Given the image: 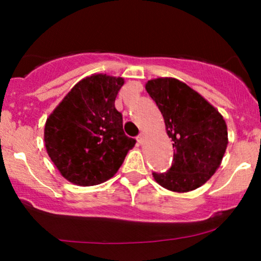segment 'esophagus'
Segmentation results:
<instances>
[{
    "label": "esophagus",
    "instance_id": "34e87169",
    "mask_svg": "<svg viewBox=\"0 0 261 261\" xmlns=\"http://www.w3.org/2000/svg\"><path fill=\"white\" fill-rule=\"evenodd\" d=\"M137 141H138V144H139V145H141V144L144 143V136H143V134H140V136L137 138Z\"/></svg>",
    "mask_w": 261,
    "mask_h": 261
}]
</instances>
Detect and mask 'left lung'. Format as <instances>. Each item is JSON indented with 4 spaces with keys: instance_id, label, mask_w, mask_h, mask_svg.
I'll use <instances>...</instances> for the list:
<instances>
[{
    "instance_id": "obj_1",
    "label": "left lung",
    "mask_w": 261,
    "mask_h": 261,
    "mask_svg": "<svg viewBox=\"0 0 261 261\" xmlns=\"http://www.w3.org/2000/svg\"><path fill=\"white\" fill-rule=\"evenodd\" d=\"M145 89L159 106L174 149L170 169L152 173L153 179L178 194L198 189L219 168L229 144L223 115L198 92L173 77L150 80Z\"/></svg>"
}]
</instances>
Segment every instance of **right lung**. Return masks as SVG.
Instances as JSON below:
<instances>
[{"label": "right lung", "mask_w": 261, "mask_h": 261, "mask_svg": "<svg viewBox=\"0 0 261 261\" xmlns=\"http://www.w3.org/2000/svg\"><path fill=\"white\" fill-rule=\"evenodd\" d=\"M123 77L93 73L64 96L44 125V145L67 181L93 186L111 179L136 145L123 132L115 99Z\"/></svg>", "instance_id": "1"}]
</instances>
